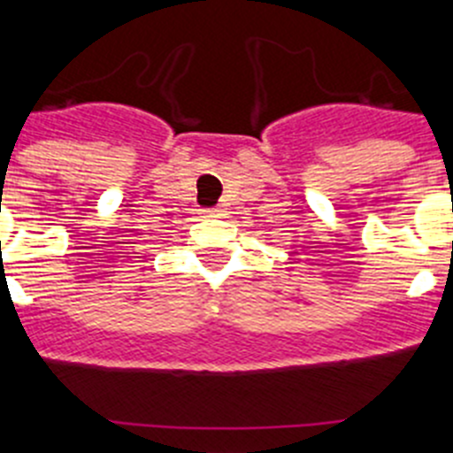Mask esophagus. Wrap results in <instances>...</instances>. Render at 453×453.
Masks as SVG:
<instances>
[{
    "mask_svg": "<svg viewBox=\"0 0 453 453\" xmlns=\"http://www.w3.org/2000/svg\"><path fill=\"white\" fill-rule=\"evenodd\" d=\"M203 215H206V218H219V215H222V208H206Z\"/></svg>",
    "mask_w": 453,
    "mask_h": 453,
    "instance_id": "34e87169",
    "label": "esophagus"
}]
</instances>
